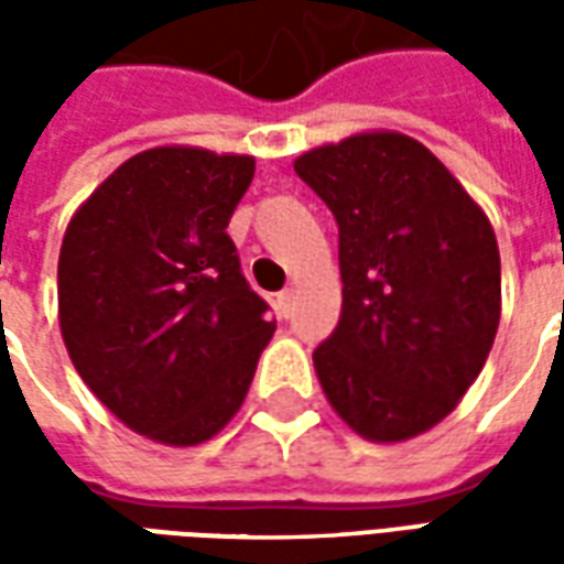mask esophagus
<instances>
[{
    "label": "esophagus",
    "mask_w": 564,
    "mask_h": 564,
    "mask_svg": "<svg viewBox=\"0 0 564 564\" xmlns=\"http://www.w3.org/2000/svg\"><path fill=\"white\" fill-rule=\"evenodd\" d=\"M293 305H295V293L293 290H283L278 295V311H281V317H290L293 314Z\"/></svg>",
    "instance_id": "esophagus-1"
}]
</instances>
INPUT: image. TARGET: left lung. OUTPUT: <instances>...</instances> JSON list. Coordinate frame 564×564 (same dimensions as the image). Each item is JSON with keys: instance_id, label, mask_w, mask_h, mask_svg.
I'll return each mask as SVG.
<instances>
[{"instance_id": "1", "label": "left lung", "mask_w": 564, "mask_h": 564, "mask_svg": "<svg viewBox=\"0 0 564 564\" xmlns=\"http://www.w3.org/2000/svg\"><path fill=\"white\" fill-rule=\"evenodd\" d=\"M295 174L338 223L341 319L314 350L323 392L368 441L420 435L492 350L496 232L444 162L399 132L311 150Z\"/></svg>"}]
</instances>
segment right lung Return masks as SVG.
Returning a JSON list of instances; mask_svg holds the SVG:
<instances>
[{
    "label": "right lung",
    "instance_id": "obj_1",
    "mask_svg": "<svg viewBox=\"0 0 564 564\" xmlns=\"http://www.w3.org/2000/svg\"><path fill=\"white\" fill-rule=\"evenodd\" d=\"M253 169V156L144 150L80 205L63 238L68 356L117 420L160 444L217 435L274 332L226 235Z\"/></svg>",
    "mask_w": 564,
    "mask_h": 564
}]
</instances>
